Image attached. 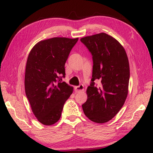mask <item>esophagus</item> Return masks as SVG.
<instances>
[{
    "instance_id": "1",
    "label": "esophagus",
    "mask_w": 153,
    "mask_h": 153,
    "mask_svg": "<svg viewBox=\"0 0 153 153\" xmlns=\"http://www.w3.org/2000/svg\"><path fill=\"white\" fill-rule=\"evenodd\" d=\"M75 89H76V92L82 91L84 90V87H83V84H80L79 85L75 87Z\"/></svg>"
}]
</instances>
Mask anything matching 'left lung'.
<instances>
[{
    "mask_svg": "<svg viewBox=\"0 0 153 153\" xmlns=\"http://www.w3.org/2000/svg\"><path fill=\"white\" fill-rule=\"evenodd\" d=\"M80 41L93 56L91 82L86 91L83 112L90 120L106 123L114 117L128 93L129 65L126 52L116 39L105 33L83 37ZM99 79L97 87L94 81Z\"/></svg>",
    "mask_w": 153,
    "mask_h": 153,
    "instance_id": "1",
    "label": "left lung"
}]
</instances>
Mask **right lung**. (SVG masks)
<instances>
[{
	"label": "right lung",
	"mask_w": 153,
	"mask_h": 153,
	"mask_svg": "<svg viewBox=\"0 0 153 153\" xmlns=\"http://www.w3.org/2000/svg\"><path fill=\"white\" fill-rule=\"evenodd\" d=\"M77 41L78 38L48 39L38 42L28 55L25 94L32 112L43 125H53L59 120L64 103L73 93V87L62 82V77H65V63Z\"/></svg>",
	"instance_id": "obj_1"
}]
</instances>
